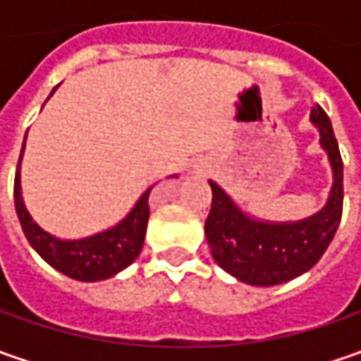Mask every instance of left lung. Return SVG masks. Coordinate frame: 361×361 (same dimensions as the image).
<instances>
[{
	"instance_id": "obj_1",
	"label": "left lung",
	"mask_w": 361,
	"mask_h": 361,
	"mask_svg": "<svg viewBox=\"0 0 361 361\" xmlns=\"http://www.w3.org/2000/svg\"><path fill=\"white\" fill-rule=\"evenodd\" d=\"M319 132V146L331 166V188L326 204L301 221H263L245 213L215 180L211 213L204 235L211 255L221 269L247 285L269 287L295 279L322 259L340 227L343 204V162L331 122L324 108L315 104L310 114Z\"/></svg>"
}]
</instances>
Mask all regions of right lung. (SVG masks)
Masks as SVG:
<instances>
[{"label": "right lung", "instance_id": "obj_1", "mask_svg": "<svg viewBox=\"0 0 361 361\" xmlns=\"http://www.w3.org/2000/svg\"><path fill=\"white\" fill-rule=\"evenodd\" d=\"M54 92L56 88L51 90V94ZM23 150H25V138L21 146L18 173H16V183H13V199H16V213L20 219L23 235L34 247L35 253L56 271H60L72 279L88 281V283L110 279L122 269H126L130 263H134V259L140 255L142 245H145L146 225L150 216L148 195L152 187L146 188L140 195V199L134 202L130 213L114 227L94 233L90 237H82V239H60L42 229L32 219L30 211L25 209V202L21 197Z\"/></svg>", "mask_w": 361, "mask_h": 361}]
</instances>
